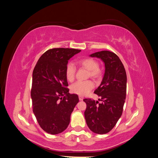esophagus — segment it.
I'll use <instances>...</instances> for the list:
<instances>
[{"mask_svg":"<svg viewBox=\"0 0 158 158\" xmlns=\"http://www.w3.org/2000/svg\"><path fill=\"white\" fill-rule=\"evenodd\" d=\"M83 97L82 96V95H79V99H80V101H82L83 100Z\"/></svg>","mask_w":158,"mask_h":158,"instance_id":"1","label":"esophagus"}]
</instances>
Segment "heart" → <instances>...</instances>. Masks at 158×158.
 I'll return each mask as SVG.
<instances>
[{
    "label": "heart",
    "instance_id": "b5f03b06",
    "mask_svg": "<svg viewBox=\"0 0 158 158\" xmlns=\"http://www.w3.org/2000/svg\"><path fill=\"white\" fill-rule=\"evenodd\" d=\"M79 64L85 69L89 71V76L92 78H98L100 75L101 71L99 67V63L94 59H84L79 61ZM76 67L73 63H69L65 70L66 78L69 82L73 81L75 78ZM94 87V83L90 80L78 81L70 86L71 92L80 95H85Z\"/></svg>",
    "mask_w": 158,
    "mask_h": 158
}]
</instances>
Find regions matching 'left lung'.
Listing matches in <instances>:
<instances>
[{"instance_id":"obj_1","label":"left lung","mask_w":158,"mask_h":158,"mask_svg":"<svg viewBox=\"0 0 158 158\" xmlns=\"http://www.w3.org/2000/svg\"><path fill=\"white\" fill-rule=\"evenodd\" d=\"M89 56L103 62L105 73L99 86L94 91L102 103L84 99L87 105L84 116L90 131L103 135L111 131L122 115L126 99L127 74L121 60L113 52L99 51Z\"/></svg>"}]
</instances>
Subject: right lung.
<instances>
[{"mask_svg": "<svg viewBox=\"0 0 158 158\" xmlns=\"http://www.w3.org/2000/svg\"><path fill=\"white\" fill-rule=\"evenodd\" d=\"M81 51L55 48L47 51L38 60L32 74L31 98L33 112L43 130L57 135L68 127L70 115L79 102L69 94L65 70L68 61Z\"/></svg>", "mask_w": 158, "mask_h": 158, "instance_id": "1", "label": "right lung"}]
</instances>
